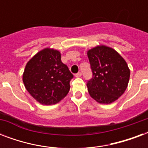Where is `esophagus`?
Returning a JSON list of instances; mask_svg holds the SVG:
<instances>
[{
    "label": "esophagus",
    "instance_id": "esophagus-1",
    "mask_svg": "<svg viewBox=\"0 0 148 148\" xmlns=\"http://www.w3.org/2000/svg\"><path fill=\"white\" fill-rule=\"evenodd\" d=\"M81 75H82V74H81V72H78L77 74H75V77H81Z\"/></svg>",
    "mask_w": 148,
    "mask_h": 148
}]
</instances>
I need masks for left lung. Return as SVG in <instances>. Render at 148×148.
Listing matches in <instances>:
<instances>
[{
  "label": "left lung",
  "instance_id": "8db88e82",
  "mask_svg": "<svg viewBox=\"0 0 148 148\" xmlns=\"http://www.w3.org/2000/svg\"><path fill=\"white\" fill-rule=\"evenodd\" d=\"M93 77L87 84L89 95L97 103L117 101L128 85L130 69L125 60L114 49L98 45L88 51Z\"/></svg>",
  "mask_w": 148,
  "mask_h": 148
}]
</instances>
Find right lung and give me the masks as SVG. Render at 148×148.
I'll return each mask as SVG.
<instances>
[{"instance_id":"obj_1","label":"right lung","mask_w":148,"mask_h":148,"mask_svg":"<svg viewBox=\"0 0 148 148\" xmlns=\"http://www.w3.org/2000/svg\"><path fill=\"white\" fill-rule=\"evenodd\" d=\"M73 74L61 61L58 50L45 48L27 63L23 82L29 94L44 105L55 104L70 90Z\"/></svg>"}]
</instances>
